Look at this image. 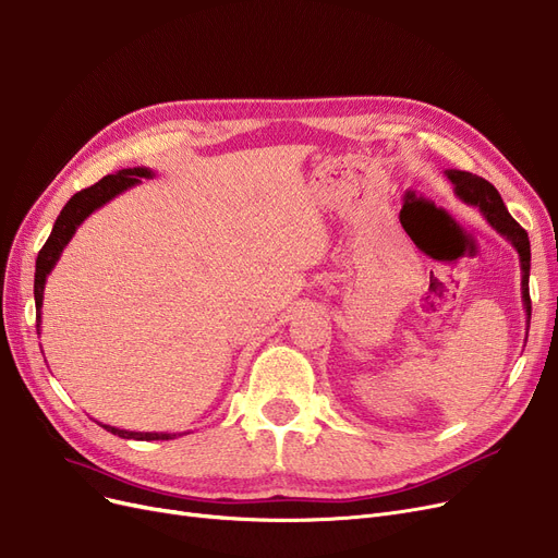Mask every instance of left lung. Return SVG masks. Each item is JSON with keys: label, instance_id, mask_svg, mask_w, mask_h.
Instances as JSON below:
<instances>
[{"label": "left lung", "instance_id": "8db88e82", "mask_svg": "<svg viewBox=\"0 0 558 558\" xmlns=\"http://www.w3.org/2000/svg\"><path fill=\"white\" fill-rule=\"evenodd\" d=\"M447 181L454 185V194L463 204L480 208L484 215V220L492 225L496 233H500L519 255V266H521V303L526 308V338H529V325H531V296H529V274H531V243H529V233L519 227V222L508 213L506 204H502L498 190L484 181V178L469 173V171H459V169H447L445 171Z\"/></svg>", "mask_w": 558, "mask_h": 558}]
</instances>
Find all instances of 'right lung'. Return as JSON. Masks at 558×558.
Masks as SVG:
<instances>
[{
	"label": "right lung",
	"instance_id": "right-lung-1",
	"mask_svg": "<svg viewBox=\"0 0 558 558\" xmlns=\"http://www.w3.org/2000/svg\"><path fill=\"white\" fill-rule=\"evenodd\" d=\"M153 175H155V171H150L148 167L122 169L118 173L104 175L99 183H95L93 187H87V190L76 192L66 202V206L58 215L56 225H52V231H50L46 245L41 247V253L37 257V274H34V303H37V327H41V305H44L46 280H48L52 268H56L58 259L62 257V250L66 247L71 236H74L76 229L97 208H101L104 204H109L111 199H116L118 194L128 192L130 187L138 185L141 178H153ZM101 426L106 430H111L113 436L128 438V440H171V438L178 436V434H153V430H146V434H143V430H124V428H116L111 424H101Z\"/></svg>",
	"mask_w": 558,
	"mask_h": 558
}]
</instances>
